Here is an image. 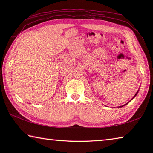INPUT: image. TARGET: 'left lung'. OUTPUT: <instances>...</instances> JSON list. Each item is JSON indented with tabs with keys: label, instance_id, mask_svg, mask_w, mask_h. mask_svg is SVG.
I'll list each match as a JSON object with an SVG mask.
<instances>
[{
	"label": "left lung",
	"instance_id": "obj_1",
	"mask_svg": "<svg viewBox=\"0 0 153 153\" xmlns=\"http://www.w3.org/2000/svg\"><path fill=\"white\" fill-rule=\"evenodd\" d=\"M137 93H138V91L137 92V93H136V94H135V96L134 97H134L136 96V95H137ZM124 106V105H123V106H120V107H122V106Z\"/></svg>",
	"mask_w": 153,
	"mask_h": 153
}]
</instances>
